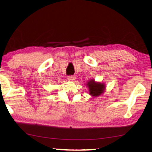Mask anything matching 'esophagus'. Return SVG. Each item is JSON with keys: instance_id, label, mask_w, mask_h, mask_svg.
Masks as SVG:
<instances>
[{"instance_id": "34e87169", "label": "esophagus", "mask_w": 152, "mask_h": 152, "mask_svg": "<svg viewBox=\"0 0 152 152\" xmlns=\"http://www.w3.org/2000/svg\"><path fill=\"white\" fill-rule=\"evenodd\" d=\"M67 78L69 81H74V80H75V79H76V76H68Z\"/></svg>"}]
</instances>
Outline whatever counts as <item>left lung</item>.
<instances>
[{
    "label": "left lung",
    "instance_id": "8db88e82",
    "mask_svg": "<svg viewBox=\"0 0 152 152\" xmlns=\"http://www.w3.org/2000/svg\"><path fill=\"white\" fill-rule=\"evenodd\" d=\"M86 86L88 88L89 94L94 97L102 96L106 88L105 84L104 83L96 82L94 79L89 80L86 84Z\"/></svg>",
    "mask_w": 152,
    "mask_h": 152
}]
</instances>
